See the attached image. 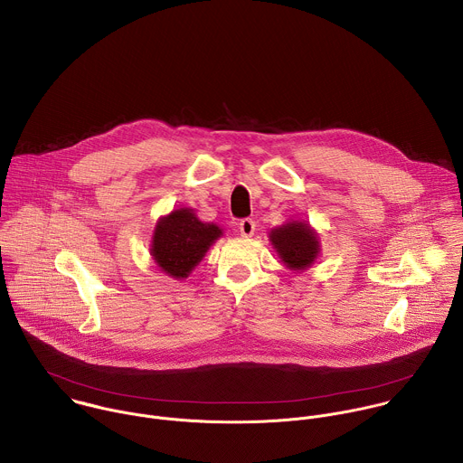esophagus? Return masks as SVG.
Listing matches in <instances>:
<instances>
[{
	"mask_svg": "<svg viewBox=\"0 0 463 463\" xmlns=\"http://www.w3.org/2000/svg\"><path fill=\"white\" fill-rule=\"evenodd\" d=\"M239 230H241L242 237H251L255 233V222L251 219H242L239 222Z\"/></svg>",
	"mask_w": 463,
	"mask_h": 463,
	"instance_id": "34e87169",
	"label": "esophagus"
}]
</instances>
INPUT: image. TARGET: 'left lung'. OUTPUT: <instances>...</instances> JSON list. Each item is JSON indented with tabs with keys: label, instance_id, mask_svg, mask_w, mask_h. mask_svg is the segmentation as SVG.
<instances>
[{
	"label": "left lung",
	"instance_id": "left-lung-1",
	"mask_svg": "<svg viewBox=\"0 0 463 463\" xmlns=\"http://www.w3.org/2000/svg\"><path fill=\"white\" fill-rule=\"evenodd\" d=\"M269 242L280 262L291 271L300 273L311 268L320 255L318 233L306 221H288L273 228Z\"/></svg>",
	"mask_w": 463,
	"mask_h": 463
}]
</instances>
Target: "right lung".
Listing matches in <instances>:
<instances>
[{
    "mask_svg": "<svg viewBox=\"0 0 463 463\" xmlns=\"http://www.w3.org/2000/svg\"><path fill=\"white\" fill-rule=\"evenodd\" d=\"M221 237V226L201 221L194 208L183 206L159 217L152 233L150 255L161 271L183 280Z\"/></svg>",
    "mask_w": 463,
    "mask_h": 463,
    "instance_id": "1",
    "label": "right lung"
}]
</instances>
